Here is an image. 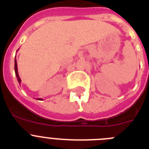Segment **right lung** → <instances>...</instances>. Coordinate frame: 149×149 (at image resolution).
<instances>
[{
  "mask_svg": "<svg viewBox=\"0 0 149 149\" xmlns=\"http://www.w3.org/2000/svg\"><path fill=\"white\" fill-rule=\"evenodd\" d=\"M15 75H16L17 79H18V81L19 83V84H21V82H22V80H21L20 77L18 75V65H17V61L16 59L15 58ZM37 100H39V101H42L43 100L42 98H36Z\"/></svg>",
  "mask_w": 149,
  "mask_h": 149,
  "instance_id": "obj_1",
  "label": "right lung"
}]
</instances>
